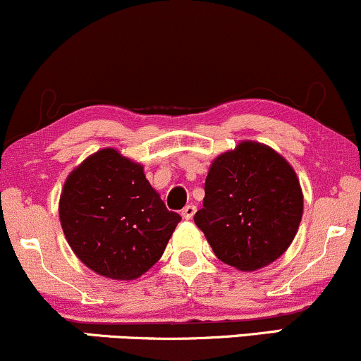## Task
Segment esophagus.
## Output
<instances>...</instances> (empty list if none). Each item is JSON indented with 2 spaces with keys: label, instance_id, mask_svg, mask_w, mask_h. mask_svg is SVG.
I'll return each mask as SVG.
<instances>
[{
  "label": "esophagus",
  "instance_id": "esophagus-1",
  "mask_svg": "<svg viewBox=\"0 0 361 361\" xmlns=\"http://www.w3.org/2000/svg\"><path fill=\"white\" fill-rule=\"evenodd\" d=\"M194 213H196V206L194 204H188L182 209V218L184 219H190L194 216Z\"/></svg>",
  "mask_w": 361,
  "mask_h": 361
}]
</instances>
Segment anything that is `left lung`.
<instances>
[{
    "instance_id": "1",
    "label": "left lung",
    "mask_w": 361,
    "mask_h": 361,
    "mask_svg": "<svg viewBox=\"0 0 361 361\" xmlns=\"http://www.w3.org/2000/svg\"><path fill=\"white\" fill-rule=\"evenodd\" d=\"M194 223L214 255L252 272L289 248L302 218V190L287 160L272 148L241 142L219 155L204 184Z\"/></svg>"
}]
</instances>
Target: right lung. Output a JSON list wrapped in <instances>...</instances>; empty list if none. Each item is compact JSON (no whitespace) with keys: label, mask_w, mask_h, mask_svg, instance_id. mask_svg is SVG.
<instances>
[{"label":"right lung","mask_w":361,"mask_h":361,"mask_svg":"<svg viewBox=\"0 0 361 361\" xmlns=\"http://www.w3.org/2000/svg\"><path fill=\"white\" fill-rule=\"evenodd\" d=\"M59 216L84 265L116 281H133L162 257L180 216L165 207L143 167L103 148L63 184Z\"/></svg>","instance_id":"right-lung-1"}]
</instances>
